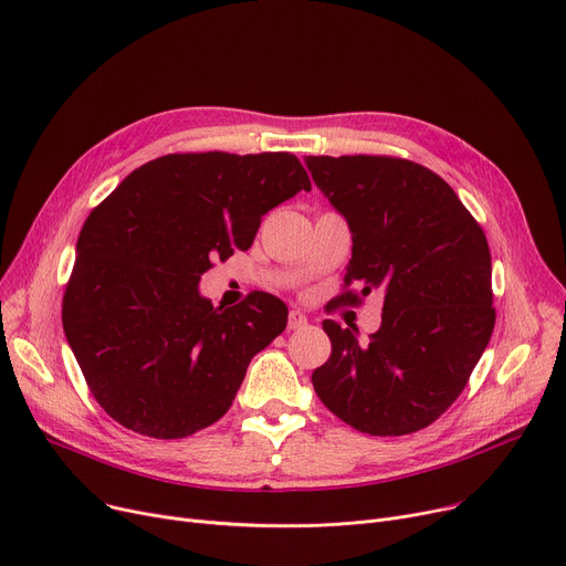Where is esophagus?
Returning <instances> with one entry per match:
<instances>
[{
  "instance_id": "obj_1",
  "label": "esophagus",
  "mask_w": 566,
  "mask_h": 566,
  "mask_svg": "<svg viewBox=\"0 0 566 566\" xmlns=\"http://www.w3.org/2000/svg\"><path fill=\"white\" fill-rule=\"evenodd\" d=\"M289 328L291 331H303L307 328V316L301 310H291L289 312Z\"/></svg>"
}]
</instances>
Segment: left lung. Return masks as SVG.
I'll return each mask as SVG.
<instances>
[{"instance_id": "1", "label": "left lung", "mask_w": 566, "mask_h": 566, "mask_svg": "<svg viewBox=\"0 0 566 566\" xmlns=\"http://www.w3.org/2000/svg\"><path fill=\"white\" fill-rule=\"evenodd\" d=\"M316 188L346 220L353 250L344 282L380 291L382 321H323L333 353L314 369L318 399L371 436L429 427L465 388L495 325L491 252L482 227L431 169L388 156H307Z\"/></svg>"}]
</instances>
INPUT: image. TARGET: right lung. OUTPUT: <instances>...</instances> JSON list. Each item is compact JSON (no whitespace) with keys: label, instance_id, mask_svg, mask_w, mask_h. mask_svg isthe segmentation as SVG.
Masks as SVG:
<instances>
[{"label":"right lung","instance_id":"add662e5","mask_svg":"<svg viewBox=\"0 0 566 566\" xmlns=\"http://www.w3.org/2000/svg\"><path fill=\"white\" fill-rule=\"evenodd\" d=\"M312 190L291 154H171L142 165L86 218L64 295V333L109 418L186 438L229 410L286 305L250 293L213 307L199 280L254 243L261 218Z\"/></svg>","mask_w":566,"mask_h":566}]
</instances>
